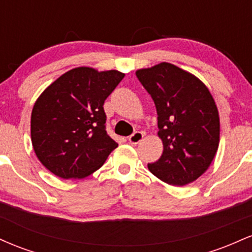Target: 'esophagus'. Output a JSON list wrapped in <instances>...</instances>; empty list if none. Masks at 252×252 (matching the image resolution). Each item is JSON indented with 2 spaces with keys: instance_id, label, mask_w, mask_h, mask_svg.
Listing matches in <instances>:
<instances>
[{
  "instance_id": "1",
  "label": "esophagus",
  "mask_w": 252,
  "mask_h": 252,
  "mask_svg": "<svg viewBox=\"0 0 252 252\" xmlns=\"http://www.w3.org/2000/svg\"><path fill=\"white\" fill-rule=\"evenodd\" d=\"M143 136H144V132H142V131H136L132 135L129 136L128 140H129V142L131 143V144H138V143L141 142V141H142Z\"/></svg>"
}]
</instances>
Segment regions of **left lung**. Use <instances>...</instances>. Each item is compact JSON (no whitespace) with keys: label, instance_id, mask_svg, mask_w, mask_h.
I'll return each mask as SVG.
<instances>
[{"label":"left lung","instance_id":"left-lung-1","mask_svg":"<svg viewBox=\"0 0 252 252\" xmlns=\"http://www.w3.org/2000/svg\"><path fill=\"white\" fill-rule=\"evenodd\" d=\"M158 112L163 152L148 168L173 186H184L204 174L219 146L218 109L200 79L169 63L136 71Z\"/></svg>","mask_w":252,"mask_h":252}]
</instances>
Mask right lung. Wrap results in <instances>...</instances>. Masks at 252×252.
I'll list each match as a JSON object with an SVG mask.
<instances>
[{
	"mask_svg": "<svg viewBox=\"0 0 252 252\" xmlns=\"http://www.w3.org/2000/svg\"><path fill=\"white\" fill-rule=\"evenodd\" d=\"M124 73L77 67L40 94L31 118L34 152L63 179H83L99 169L118 144L105 130L104 102Z\"/></svg>",
	"mask_w": 252,
	"mask_h": 252,
	"instance_id": "add662e5",
	"label": "right lung"
}]
</instances>
